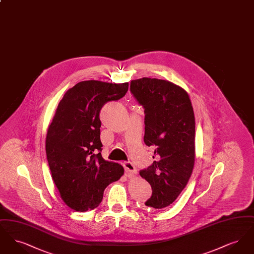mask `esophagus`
<instances>
[{"label":"esophagus","instance_id":"34e87169","mask_svg":"<svg viewBox=\"0 0 254 254\" xmlns=\"http://www.w3.org/2000/svg\"><path fill=\"white\" fill-rule=\"evenodd\" d=\"M124 167H125V170L127 174H136L137 173V169L134 167L131 162H126L124 164Z\"/></svg>","mask_w":254,"mask_h":254}]
</instances>
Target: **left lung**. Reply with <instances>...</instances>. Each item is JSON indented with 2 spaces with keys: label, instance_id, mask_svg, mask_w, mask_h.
Here are the masks:
<instances>
[{
  "label": "left lung",
  "instance_id": "obj_1",
  "mask_svg": "<svg viewBox=\"0 0 254 254\" xmlns=\"http://www.w3.org/2000/svg\"><path fill=\"white\" fill-rule=\"evenodd\" d=\"M130 91L145 109V136L154 162L140 175L152 195L145 205L155 209L171 205L190 180L195 161V118L187 91L166 80H133Z\"/></svg>",
  "mask_w": 254,
  "mask_h": 254
}]
</instances>
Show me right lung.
Here are the masks:
<instances>
[{
  "label": "right lung",
  "mask_w": 254,
  "mask_h": 254,
  "mask_svg": "<svg viewBox=\"0 0 254 254\" xmlns=\"http://www.w3.org/2000/svg\"><path fill=\"white\" fill-rule=\"evenodd\" d=\"M128 83L83 81L61 100L49 125L46 152L63 201L76 211L100 205L104 190L123 174L121 165L102 157L100 110L126 95Z\"/></svg>",
  "instance_id": "1"
}]
</instances>
